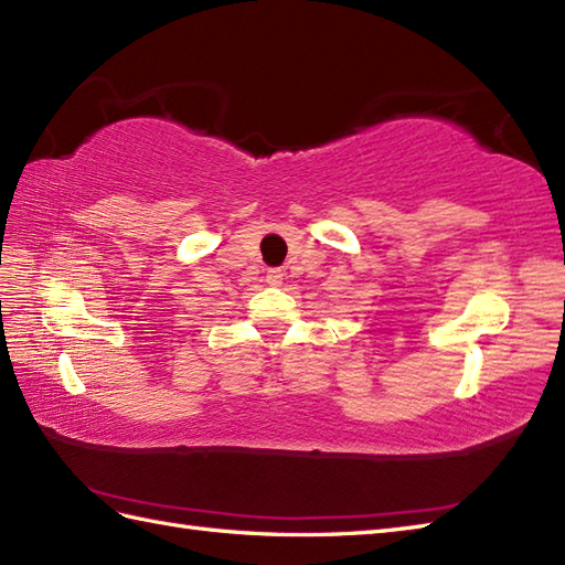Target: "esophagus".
Masks as SVG:
<instances>
[{
  "mask_svg": "<svg viewBox=\"0 0 565 565\" xmlns=\"http://www.w3.org/2000/svg\"><path fill=\"white\" fill-rule=\"evenodd\" d=\"M267 284L269 286H281L284 284V271L281 269H269L267 271Z\"/></svg>",
  "mask_w": 565,
  "mask_h": 565,
  "instance_id": "34e87169",
  "label": "esophagus"
}]
</instances>
